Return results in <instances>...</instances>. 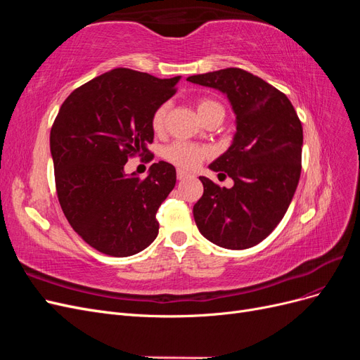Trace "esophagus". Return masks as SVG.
Instances as JSON below:
<instances>
[{"label": "esophagus", "instance_id": "obj_1", "mask_svg": "<svg viewBox=\"0 0 360 360\" xmlns=\"http://www.w3.org/2000/svg\"><path fill=\"white\" fill-rule=\"evenodd\" d=\"M188 177H189V174L186 171H183V169L177 171V179L179 180H184V179H188Z\"/></svg>", "mask_w": 360, "mask_h": 360}]
</instances>
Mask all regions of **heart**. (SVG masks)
I'll use <instances>...</instances> for the list:
<instances>
[{
  "instance_id": "1",
  "label": "heart",
  "mask_w": 360,
  "mask_h": 360,
  "mask_svg": "<svg viewBox=\"0 0 360 360\" xmlns=\"http://www.w3.org/2000/svg\"><path fill=\"white\" fill-rule=\"evenodd\" d=\"M216 110H224V108L214 101L201 99L197 103V111H198L201 120ZM167 112H168L167 103L160 105L155 111L153 118H151V126H153L156 132H160V130L163 129ZM209 155H210V150L207 147L189 144V143H181V141L168 146L165 148V151H163V156H165L167 160H169L171 163H174V165H177L184 169H195Z\"/></svg>"
}]
</instances>
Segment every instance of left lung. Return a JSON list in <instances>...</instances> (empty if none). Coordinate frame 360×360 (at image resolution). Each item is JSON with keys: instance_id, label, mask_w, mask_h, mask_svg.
I'll use <instances>...</instances> for the list:
<instances>
[{"instance_id": "left-lung-1", "label": "left lung", "mask_w": 360, "mask_h": 360, "mask_svg": "<svg viewBox=\"0 0 360 360\" xmlns=\"http://www.w3.org/2000/svg\"><path fill=\"white\" fill-rule=\"evenodd\" d=\"M188 81L225 94L236 115L231 146L209 165L234 184L226 189L200 177L204 193L193 205L195 222L217 246L252 248L275 230L296 192L302 123L284 93L246 70L230 68Z\"/></svg>"}]
</instances>
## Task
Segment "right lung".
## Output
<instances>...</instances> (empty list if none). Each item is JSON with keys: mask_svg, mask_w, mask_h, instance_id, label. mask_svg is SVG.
Returning a JSON list of instances; mask_svg holds the SVG:
<instances>
[{"mask_svg": "<svg viewBox=\"0 0 360 360\" xmlns=\"http://www.w3.org/2000/svg\"><path fill=\"white\" fill-rule=\"evenodd\" d=\"M179 81L114 69L70 93L53 122L49 144L63 213L102 254L135 255L158 237L156 212L176 186V168L160 160L141 180L124 165L150 155L151 118Z\"/></svg>", "mask_w": 360, "mask_h": 360, "instance_id": "add662e5", "label": "right lung"}]
</instances>
